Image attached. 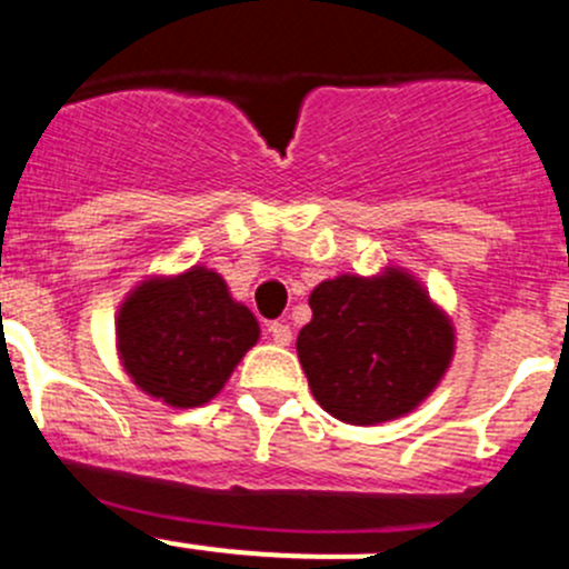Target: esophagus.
Wrapping results in <instances>:
<instances>
[{
  "instance_id": "1",
  "label": "esophagus",
  "mask_w": 569,
  "mask_h": 569,
  "mask_svg": "<svg viewBox=\"0 0 569 569\" xmlns=\"http://www.w3.org/2000/svg\"><path fill=\"white\" fill-rule=\"evenodd\" d=\"M269 336H272L274 345L286 347L291 341V328L286 322H269Z\"/></svg>"
}]
</instances>
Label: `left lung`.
<instances>
[{"label": "left lung", "instance_id": "1", "mask_svg": "<svg viewBox=\"0 0 569 569\" xmlns=\"http://www.w3.org/2000/svg\"><path fill=\"white\" fill-rule=\"evenodd\" d=\"M297 336L308 386L330 417L378 425L413 411L453 358V325L400 269L322 280Z\"/></svg>", "mask_w": 569, "mask_h": 569}]
</instances>
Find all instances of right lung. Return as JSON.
Listing matches in <instances>:
<instances>
[{"mask_svg":"<svg viewBox=\"0 0 569 569\" xmlns=\"http://www.w3.org/2000/svg\"><path fill=\"white\" fill-rule=\"evenodd\" d=\"M258 336L250 308L206 267L144 280L116 319L119 358L132 383L174 408L213 400Z\"/></svg>","mask_w":569,"mask_h":569,"instance_id":"right-lung-1","label":"right lung"}]
</instances>
